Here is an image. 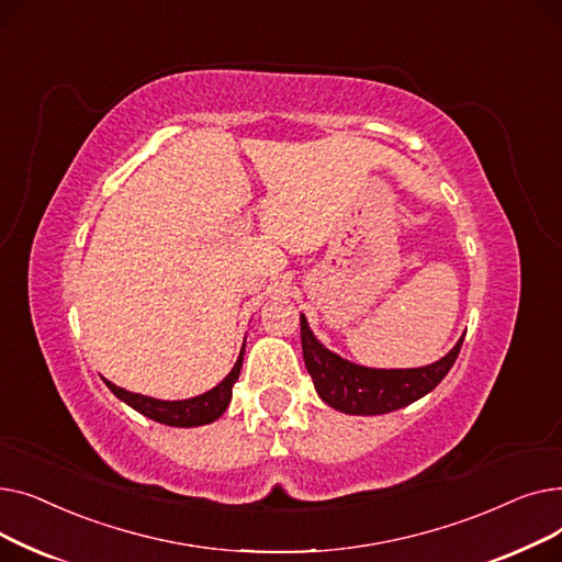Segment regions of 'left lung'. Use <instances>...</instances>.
<instances>
[{
	"instance_id": "left-lung-1",
	"label": "left lung",
	"mask_w": 562,
	"mask_h": 562,
	"mask_svg": "<svg viewBox=\"0 0 562 562\" xmlns=\"http://www.w3.org/2000/svg\"><path fill=\"white\" fill-rule=\"evenodd\" d=\"M301 341L305 367L314 380L316 394L346 415H387L432 392L451 371L464 335L445 358L419 369H369L352 364L323 346L301 314Z\"/></svg>"
}]
</instances>
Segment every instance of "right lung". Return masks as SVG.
<instances>
[{
  "label": "right lung",
  "mask_w": 562,
  "mask_h": 562,
  "mask_svg": "<svg viewBox=\"0 0 562 562\" xmlns=\"http://www.w3.org/2000/svg\"><path fill=\"white\" fill-rule=\"evenodd\" d=\"M244 348H246V344H244ZM244 348L239 352V358H236V364L232 367V371L218 382L214 390L204 392L200 396H193V398H184V401H159V398L127 392L123 387L113 385V382H109V380H104V382L117 398L127 403L130 407H134L136 412H140V415L147 419L166 424V426H175V428L204 426V424L216 422L227 409V405L232 401V387H234L236 378H239V373H241Z\"/></svg>",
  "instance_id": "1"
}]
</instances>
